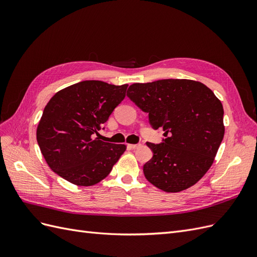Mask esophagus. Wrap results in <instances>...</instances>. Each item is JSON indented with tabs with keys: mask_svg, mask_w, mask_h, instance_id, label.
Listing matches in <instances>:
<instances>
[{
	"mask_svg": "<svg viewBox=\"0 0 257 257\" xmlns=\"http://www.w3.org/2000/svg\"><path fill=\"white\" fill-rule=\"evenodd\" d=\"M141 146H142L141 144H136V145H132V144H128V145H127V147L130 148V149H133V150H134V149H137V148H139V147H141Z\"/></svg>",
	"mask_w": 257,
	"mask_h": 257,
	"instance_id": "1",
	"label": "esophagus"
}]
</instances>
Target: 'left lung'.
I'll return each mask as SVG.
<instances>
[{
    "instance_id": "left-lung-1",
    "label": "left lung",
    "mask_w": 257,
    "mask_h": 257,
    "mask_svg": "<svg viewBox=\"0 0 257 257\" xmlns=\"http://www.w3.org/2000/svg\"><path fill=\"white\" fill-rule=\"evenodd\" d=\"M126 95L147 113L161 144L147 143L153 157L144 165L148 181L176 193L198 182L211 167L224 137L221 100L204 83L162 79L130 85Z\"/></svg>"
}]
</instances>
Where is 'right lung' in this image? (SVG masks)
<instances>
[{
    "instance_id": "add662e5",
    "label": "right lung",
    "mask_w": 257,
    "mask_h": 257,
    "mask_svg": "<svg viewBox=\"0 0 257 257\" xmlns=\"http://www.w3.org/2000/svg\"><path fill=\"white\" fill-rule=\"evenodd\" d=\"M126 89L127 84L85 80L50 98L36 138L51 170L80 186L94 185L109 175L126 147L94 136L125 97Z\"/></svg>"
}]
</instances>
